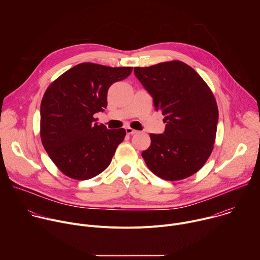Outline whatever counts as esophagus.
<instances>
[{"label":"esophagus","mask_w":260,"mask_h":260,"mask_svg":"<svg viewBox=\"0 0 260 260\" xmlns=\"http://www.w3.org/2000/svg\"><path fill=\"white\" fill-rule=\"evenodd\" d=\"M125 132H126L127 135H134V134H137V133H138V131L133 129L132 127H125Z\"/></svg>","instance_id":"esophagus-1"}]
</instances>
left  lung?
<instances>
[{"instance_id":"1","label":"left lung","mask_w":260,"mask_h":260,"mask_svg":"<svg viewBox=\"0 0 260 260\" xmlns=\"http://www.w3.org/2000/svg\"><path fill=\"white\" fill-rule=\"evenodd\" d=\"M135 75L165 115L164 134H150L142 156L156 176L168 181L187 178L212 153L218 123L215 98L199 74L180 60L136 67Z\"/></svg>"}]
</instances>
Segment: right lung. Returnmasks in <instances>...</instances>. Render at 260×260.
Returning a JSON list of instances; mask_svg holds the SVG:
<instances>
[{
	"instance_id": "obj_1",
	"label": "right lung",
	"mask_w": 260,
	"mask_h": 260,
	"mask_svg": "<svg viewBox=\"0 0 260 260\" xmlns=\"http://www.w3.org/2000/svg\"><path fill=\"white\" fill-rule=\"evenodd\" d=\"M133 67L111 68L82 62L71 68L46 89L40 108L41 141L51 160L66 176L91 179L110 165L125 129H107L93 115L107 107L114 82Z\"/></svg>"
}]
</instances>
